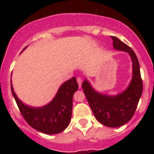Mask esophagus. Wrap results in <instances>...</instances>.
Instances as JSON below:
<instances>
[{"mask_svg": "<svg viewBox=\"0 0 154 154\" xmlns=\"http://www.w3.org/2000/svg\"><path fill=\"white\" fill-rule=\"evenodd\" d=\"M77 83H78V86L79 87H81V84H82V82H83V80H82V78L81 77H77Z\"/></svg>", "mask_w": 154, "mask_h": 154, "instance_id": "obj_1", "label": "esophagus"}]
</instances>
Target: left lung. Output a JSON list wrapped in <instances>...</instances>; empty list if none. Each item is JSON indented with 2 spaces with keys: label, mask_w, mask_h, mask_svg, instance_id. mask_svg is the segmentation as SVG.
Returning <instances> with one entry per match:
<instances>
[{
  "label": "left lung",
  "mask_w": 154,
  "mask_h": 154,
  "mask_svg": "<svg viewBox=\"0 0 154 154\" xmlns=\"http://www.w3.org/2000/svg\"><path fill=\"white\" fill-rule=\"evenodd\" d=\"M111 38L115 49L126 51L131 57L133 78L130 85L123 92L116 96L97 92L86 80L83 81L82 88L96 119L106 127H118L125 125L133 118L142 96L143 84L139 60L134 51L116 37Z\"/></svg>",
  "instance_id": "left-lung-1"
}]
</instances>
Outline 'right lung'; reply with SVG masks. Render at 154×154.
<instances>
[{
    "mask_svg": "<svg viewBox=\"0 0 154 154\" xmlns=\"http://www.w3.org/2000/svg\"><path fill=\"white\" fill-rule=\"evenodd\" d=\"M77 89L78 84L75 77H73L60 87L51 103L45 106L34 108L26 106L18 98L11 83L12 95L27 123L35 130L49 135L61 133L69 125L73 95Z\"/></svg>",
    "mask_w": 154,
    "mask_h": 154,
    "instance_id": "add662e5",
    "label": "right lung"
}]
</instances>
